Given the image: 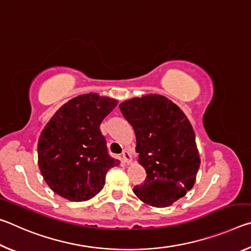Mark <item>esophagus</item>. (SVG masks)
I'll use <instances>...</instances> for the list:
<instances>
[{
	"label": "esophagus",
	"mask_w": 251,
	"mask_h": 251,
	"mask_svg": "<svg viewBox=\"0 0 251 251\" xmlns=\"http://www.w3.org/2000/svg\"><path fill=\"white\" fill-rule=\"evenodd\" d=\"M122 157H123V159H124L125 163H127V164L131 163V155H130V152H129L128 151H123Z\"/></svg>",
	"instance_id": "1"
}]
</instances>
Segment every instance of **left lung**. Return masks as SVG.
<instances>
[{
	"instance_id": "8db88e82",
	"label": "left lung",
	"mask_w": 251,
	"mask_h": 251,
	"mask_svg": "<svg viewBox=\"0 0 251 251\" xmlns=\"http://www.w3.org/2000/svg\"><path fill=\"white\" fill-rule=\"evenodd\" d=\"M120 109L133 126L138 161L147 174L133 192L147 205L171 206L193 188L201 166L188 118L167 97L157 94L123 101Z\"/></svg>"
}]
</instances>
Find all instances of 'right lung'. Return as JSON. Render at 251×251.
Segmentation results:
<instances>
[{"mask_svg": "<svg viewBox=\"0 0 251 251\" xmlns=\"http://www.w3.org/2000/svg\"><path fill=\"white\" fill-rule=\"evenodd\" d=\"M117 100L97 94L75 97L59 108L42 130L37 156L46 184L72 201L100 192L105 176L120 160L108 154L100 123Z\"/></svg>", "mask_w": 251, "mask_h": 251, "instance_id": "right-lung-1", "label": "right lung"}]
</instances>
